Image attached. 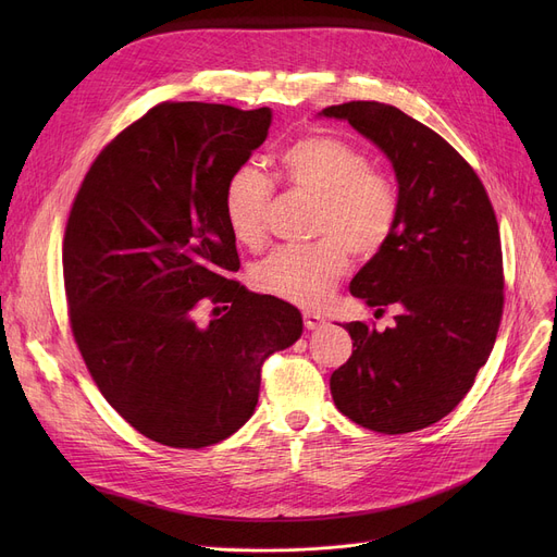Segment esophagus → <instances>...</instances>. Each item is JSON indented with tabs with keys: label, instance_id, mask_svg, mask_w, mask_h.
Listing matches in <instances>:
<instances>
[{
	"label": "esophagus",
	"instance_id": "obj_1",
	"mask_svg": "<svg viewBox=\"0 0 557 557\" xmlns=\"http://www.w3.org/2000/svg\"><path fill=\"white\" fill-rule=\"evenodd\" d=\"M302 318H305V327L307 330H320V327L325 325V318L320 315V313H315V311H305Z\"/></svg>",
	"mask_w": 557,
	"mask_h": 557
}]
</instances>
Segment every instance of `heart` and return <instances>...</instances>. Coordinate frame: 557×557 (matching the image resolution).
<instances>
[{
    "label": "heart",
    "mask_w": 557,
    "mask_h": 557,
    "mask_svg": "<svg viewBox=\"0 0 557 557\" xmlns=\"http://www.w3.org/2000/svg\"><path fill=\"white\" fill-rule=\"evenodd\" d=\"M286 185L318 198L309 246H282L259 261L252 284L298 307H320L349 267V252L372 259L393 239L399 191L370 158L334 135H305L280 153ZM271 181L255 166H239L223 187V216L234 239L261 248L269 237Z\"/></svg>",
    "instance_id": "1"
}]
</instances>
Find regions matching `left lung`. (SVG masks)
I'll return each instance as SVG.
<instances>
[{"label": "left lung", "instance_id": "left-lung-1", "mask_svg": "<svg viewBox=\"0 0 557 557\" xmlns=\"http://www.w3.org/2000/svg\"><path fill=\"white\" fill-rule=\"evenodd\" d=\"M391 160L399 221L349 284L395 325H343L352 357L330 379L338 411L379 433H411L449 416L485 366L504 311L499 225L474 169L441 135L379 101L330 106Z\"/></svg>", "mask_w": 557, "mask_h": 557}]
</instances>
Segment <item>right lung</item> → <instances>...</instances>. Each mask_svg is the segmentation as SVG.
Returning <instances> with one entry per match:
<instances>
[{
  "mask_svg": "<svg viewBox=\"0 0 557 557\" xmlns=\"http://www.w3.org/2000/svg\"><path fill=\"white\" fill-rule=\"evenodd\" d=\"M271 108L160 103L87 171L63 242L70 323L108 404L175 449L210 447L255 413L261 366L302 334L300 311L227 280L232 171L263 144ZM225 304L210 326L200 304Z\"/></svg>",
  "mask_w": 557,
  "mask_h": 557,
  "instance_id": "obj_1",
  "label": "right lung"
}]
</instances>
